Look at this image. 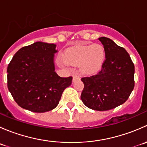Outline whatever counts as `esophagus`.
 Returning <instances> with one entry per match:
<instances>
[{
    "instance_id": "obj_1",
    "label": "esophagus",
    "mask_w": 147,
    "mask_h": 147,
    "mask_svg": "<svg viewBox=\"0 0 147 147\" xmlns=\"http://www.w3.org/2000/svg\"><path fill=\"white\" fill-rule=\"evenodd\" d=\"M80 79V77L78 76V75H73V78H72V81H73V82H76V81L79 80Z\"/></svg>"
}]
</instances>
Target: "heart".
<instances>
[{
    "label": "heart",
    "instance_id": "1",
    "mask_svg": "<svg viewBox=\"0 0 147 147\" xmlns=\"http://www.w3.org/2000/svg\"><path fill=\"white\" fill-rule=\"evenodd\" d=\"M64 57L67 64L80 65L83 73L90 75L97 73L102 69L106 58V51L100 44L75 46L65 51Z\"/></svg>",
    "mask_w": 147,
    "mask_h": 147
}]
</instances>
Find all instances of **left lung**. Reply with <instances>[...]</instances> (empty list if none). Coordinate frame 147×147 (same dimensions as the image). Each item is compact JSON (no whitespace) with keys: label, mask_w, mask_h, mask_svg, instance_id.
<instances>
[{"label":"left lung","mask_w":147,"mask_h":147,"mask_svg":"<svg viewBox=\"0 0 147 147\" xmlns=\"http://www.w3.org/2000/svg\"><path fill=\"white\" fill-rule=\"evenodd\" d=\"M106 58L96 75L82 78L81 100L87 107L107 111L122 105L134 87V65L127 50L108 38L101 37Z\"/></svg>","instance_id":"left-lung-1"}]
</instances>
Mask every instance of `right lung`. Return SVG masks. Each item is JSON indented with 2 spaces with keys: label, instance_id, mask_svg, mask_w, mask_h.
Wrapping results in <instances>:
<instances>
[{
  "label": "right lung",
  "instance_id": "1",
  "mask_svg": "<svg viewBox=\"0 0 147 147\" xmlns=\"http://www.w3.org/2000/svg\"><path fill=\"white\" fill-rule=\"evenodd\" d=\"M56 45L36 42L20 48L8 64V88L16 103L33 112H48L59 104L72 77L55 72Z\"/></svg>",
  "mask_w": 147,
  "mask_h": 147
}]
</instances>
